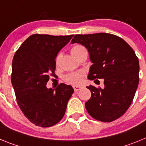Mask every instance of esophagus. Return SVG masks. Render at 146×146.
Wrapping results in <instances>:
<instances>
[{
  "instance_id": "34e87169",
  "label": "esophagus",
  "mask_w": 146,
  "mask_h": 146,
  "mask_svg": "<svg viewBox=\"0 0 146 146\" xmlns=\"http://www.w3.org/2000/svg\"><path fill=\"white\" fill-rule=\"evenodd\" d=\"M82 88H83V87H82V86H73V88H74V91H75V92L80 91V89H82Z\"/></svg>"
}]
</instances>
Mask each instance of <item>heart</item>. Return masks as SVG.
Listing matches in <instances>:
<instances>
[{
	"mask_svg": "<svg viewBox=\"0 0 146 146\" xmlns=\"http://www.w3.org/2000/svg\"><path fill=\"white\" fill-rule=\"evenodd\" d=\"M84 49V47H82V46H80V45H77V46H74V47H72V50H71V53L73 55L76 52H79L80 50ZM60 58V54H58L57 55V57L55 58V63L56 64H58L59 60ZM83 77V73L82 72H73V73H71V74H67L65 77V80L68 82L71 83V84L74 85H78L80 84L82 81V78Z\"/></svg>",
	"mask_w": 146,
	"mask_h": 146,
	"instance_id": "1",
	"label": "heart"
}]
</instances>
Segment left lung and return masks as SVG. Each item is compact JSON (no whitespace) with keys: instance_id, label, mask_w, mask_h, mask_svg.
I'll return each mask as SVG.
<instances>
[{"instance_id":"left-lung-1","label":"left lung","mask_w":146,"mask_h":146,"mask_svg":"<svg viewBox=\"0 0 146 146\" xmlns=\"http://www.w3.org/2000/svg\"><path fill=\"white\" fill-rule=\"evenodd\" d=\"M72 44L88 50L92 65L88 78L104 79V88L87 86L91 99L85 104L90 115L111 122L122 116L133 101L139 83V60L133 49L110 33L75 35Z\"/></svg>"}]
</instances>
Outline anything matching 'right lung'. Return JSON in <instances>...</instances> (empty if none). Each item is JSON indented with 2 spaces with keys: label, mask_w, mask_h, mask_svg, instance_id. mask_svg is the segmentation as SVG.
I'll list each match as a JSON object with an SVG mask.
<instances>
[{
  "label": "right lung",
  "mask_w": 146,
  "mask_h": 146,
  "mask_svg": "<svg viewBox=\"0 0 146 146\" xmlns=\"http://www.w3.org/2000/svg\"><path fill=\"white\" fill-rule=\"evenodd\" d=\"M73 35L33 34L23 42L12 60L11 83L17 102L28 120L49 127L58 123L74 93L71 86L60 83L47 88L50 75H55V58Z\"/></svg>",
  "instance_id": "right-lung-1"
}]
</instances>
